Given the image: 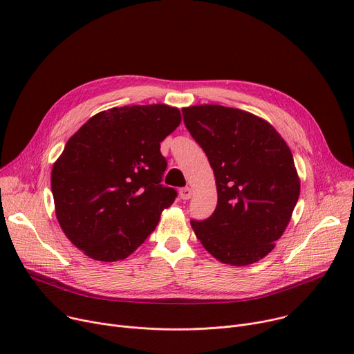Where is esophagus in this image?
Instances as JSON below:
<instances>
[{
  "instance_id": "obj_1",
  "label": "esophagus",
  "mask_w": 354,
  "mask_h": 354,
  "mask_svg": "<svg viewBox=\"0 0 354 354\" xmlns=\"http://www.w3.org/2000/svg\"><path fill=\"white\" fill-rule=\"evenodd\" d=\"M179 196H180V199H183V201L189 199V198L192 196V191H191V188H188V187L180 188V189H179Z\"/></svg>"
}]
</instances>
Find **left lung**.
<instances>
[{"label": "left lung", "instance_id": "obj_1", "mask_svg": "<svg viewBox=\"0 0 354 354\" xmlns=\"http://www.w3.org/2000/svg\"><path fill=\"white\" fill-rule=\"evenodd\" d=\"M182 111L208 156L218 192L214 214L191 221L196 238L224 264L259 261L284 234L300 196L290 147L268 122L248 111L219 104Z\"/></svg>", "mask_w": 354, "mask_h": 354}]
</instances>
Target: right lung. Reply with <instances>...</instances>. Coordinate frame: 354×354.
<instances>
[{"instance_id":"obj_1","label":"right lung","mask_w":354,"mask_h":354,"mask_svg":"<svg viewBox=\"0 0 354 354\" xmlns=\"http://www.w3.org/2000/svg\"><path fill=\"white\" fill-rule=\"evenodd\" d=\"M180 123L167 104L123 106L90 118L51 171L55 216L87 257L113 263L145 243L175 198L160 183V142Z\"/></svg>"}]
</instances>
